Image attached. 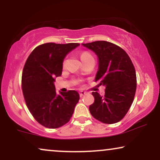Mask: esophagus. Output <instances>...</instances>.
<instances>
[{
	"label": "esophagus",
	"instance_id": "obj_1",
	"mask_svg": "<svg viewBox=\"0 0 160 160\" xmlns=\"http://www.w3.org/2000/svg\"><path fill=\"white\" fill-rule=\"evenodd\" d=\"M79 93H80V97H82L83 95H85L86 94V92H84V91H80V92H79Z\"/></svg>",
	"mask_w": 160,
	"mask_h": 160
}]
</instances>
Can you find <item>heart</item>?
Listing matches in <instances>:
<instances>
[{
	"label": "heart",
	"instance_id": "heart-1",
	"mask_svg": "<svg viewBox=\"0 0 160 160\" xmlns=\"http://www.w3.org/2000/svg\"><path fill=\"white\" fill-rule=\"evenodd\" d=\"M92 56L90 54H89V52H82L81 55H80V58L82 59H83V58H88V57H90Z\"/></svg>",
	"mask_w": 160,
	"mask_h": 160
}]
</instances>
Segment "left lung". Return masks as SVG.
<instances>
[{
  "instance_id": "left-lung-1",
  "label": "left lung",
  "mask_w": 160,
  "mask_h": 160,
  "mask_svg": "<svg viewBox=\"0 0 160 160\" xmlns=\"http://www.w3.org/2000/svg\"><path fill=\"white\" fill-rule=\"evenodd\" d=\"M82 45L98 57L95 81L105 87L104 96L92 92L95 102L89 111L100 122L116 123L127 113L135 97L137 80L132 62L123 49L110 42L100 40Z\"/></svg>"
}]
</instances>
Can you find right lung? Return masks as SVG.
I'll return each mask as SVG.
<instances>
[{
  "label": "right lung",
  "mask_w": 160,
  "mask_h": 160,
  "mask_svg": "<svg viewBox=\"0 0 160 160\" xmlns=\"http://www.w3.org/2000/svg\"><path fill=\"white\" fill-rule=\"evenodd\" d=\"M80 46L47 43L37 47L24 66L22 87L25 103L42 126L56 128L71 120L80 95L77 91L56 92V78L62 75L63 62L70 52Z\"/></svg>",
  "instance_id": "1"
}]
</instances>
